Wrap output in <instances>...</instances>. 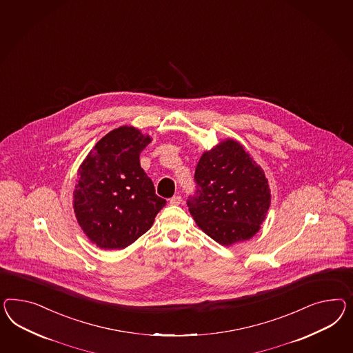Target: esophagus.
<instances>
[{"instance_id":"obj_1","label":"esophagus","mask_w":353,"mask_h":353,"mask_svg":"<svg viewBox=\"0 0 353 353\" xmlns=\"http://www.w3.org/2000/svg\"><path fill=\"white\" fill-rule=\"evenodd\" d=\"M182 203V198L180 195H176V196H173L170 199V204L171 205H180Z\"/></svg>"}]
</instances>
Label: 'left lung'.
Wrapping results in <instances>:
<instances>
[{"instance_id":"left-lung-1","label":"left lung","mask_w":353,"mask_h":353,"mask_svg":"<svg viewBox=\"0 0 353 353\" xmlns=\"http://www.w3.org/2000/svg\"><path fill=\"white\" fill-rule=\"evenodd\" d=\"M196 192L188 207L196 225L229 247L257 234L271 204L263 170L241 143L226 139L203 152L195 170Z\"/></svg>"}]
</instances>
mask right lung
Wrapping results in <instances>:
<instances>
[{
	"instance_id": "add662e5",
	"label": "right lung",
	"mask_w": 353,
	"mask_h": 353,
	"mask_svg": "<svg viewBox=\"0 0 353 353\" xmlns=\"http://www.w3.org/2000/svg\"><path fill=\"white\" fill-rule=\"evenodd\" d=\"M149 143V134L122 125L99 140L79 165L73 208L78 225L99 248L131 245L167 203L140 165Z\"/></svg>"
}]
</instances>
